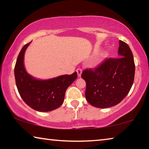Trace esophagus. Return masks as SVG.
<instances>
[{
  "label": "esophagus",
  "instance_id": "1",
  "mask_svg": "<svg viewBox=\"0 0 149 149\" xmlns=\"http://www.w3.org/2000/svg\"><path fill=\"white\" fill-rule=\"evenodd\" d=\"M76 72L77 73L78 77H81V73H82V70L81 68H77L76 70Z\"/></svg>",
  "mask_w": 149,
  "mask_h": 149
}]
</instances>
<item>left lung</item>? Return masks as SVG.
<instances>
[{
  "label": "left lung",
  "mask_w": 149,
  "mask_h": 149,
  "mask_svg": "<svg viewBox=\"0 0 149 149\" xmlns=\"http://www.w3.org/2000/svg\"><path fill=\"white\" fill-rule=\"evenodd\" d=\"M120 58H109L94 69L83 71L86 82L85 98L90 104L106 108L115 106L127 96L134 81L135 65L132 50L127 43L119 41Z\"/></svg>",
  "instance_id": "8db88e82"
}]
</instances>
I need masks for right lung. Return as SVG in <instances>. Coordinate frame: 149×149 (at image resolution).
I'll use <instances>...</instances> for the list:
<instances>
[{
    "mask_svg": "<svg viewBox=\"0 0 149 149\" xmlns=\"http://www.w3.org/2000/svg\"><path fill=\"white\" fill-rule=\"evenodd\" d=\"M25 45L19 53L14 68L16 87L26 104L39 112H49L59 108L64 100L65 91L77 77V72L47 80H39L27 73L24 64V54L29 46Z\"/></svg>",
    "mask_w": 149,
    "mask_h": 149,
    "instance_id": "1",
    "label": "right lung"
}]
</instances>
